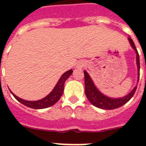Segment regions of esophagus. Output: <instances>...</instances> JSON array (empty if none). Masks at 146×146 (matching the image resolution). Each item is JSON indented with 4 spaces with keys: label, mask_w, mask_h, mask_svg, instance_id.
Segmentation results:
<instances>
[{
    "label": "esophagus",
    "mask_w": 146,
    "mask_h": 146,
    "mask_svg": "<svg viewBox=\"0 0 146 146\" xmlns=\"http://www.w3.org/2000/svg\"><path fill=\"white\" fill-rule=\"evenodd\" d=\"M85 64H86V63H85L84 61H82V60L77 62V64H76V67L79 69H82V67L85 66Z\"/></svg>",
    "instance_id": "esophagus-1"
}]
</instances>
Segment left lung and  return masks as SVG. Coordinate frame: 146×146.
<instances>
[{
    "label": "left lung",
    "mask_w": 146,
    "mask_h": 146,
    "mask_svg": "<svg viewBox=\"0 0 146 146\" xmlns=\"http://www.w3.org/2000/svg\"><path fill=\"white\" fill-rule=\"evenodd\" d=\"M129 44L131 45L132 48L135 50L136 54V64H137V70H138V79L137 82L139 80V68H140V64H139V56L138 51L136 50L133 41L132 40L131 38H128ZM85 75V93L86 96L89 102H91L94 106L97 107L98 108L105 109V110H112L116 109L123 106L127 102H129L131 99V98L133 96L134 93L136 90L137 86H135L132 89L131 92L126 95L123 97L121 98H111L105 96L99 91V89L96 86L94 83L93 80H92L91 76L87 73L86 71L84 70Z\"/></svg>",
    "instance_id": "8db88e82"
}]
</instances>
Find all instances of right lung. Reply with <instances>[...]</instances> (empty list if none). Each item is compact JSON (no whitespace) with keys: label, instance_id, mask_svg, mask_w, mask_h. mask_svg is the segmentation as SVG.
I'll list each match as a JSON object with an SVG mask.
<instances>
[{"label":"right lung","instance_id":"add662e5","mask_svg":"<svg viewBox=\"0 0 146 146\" xmlns=\"http://www.w3.org/2000/svg\"><path fill=\"white\" fill-rule=\"evenodd\" d=\"M73 73V70H70L66 71L60 76V78L57 82V84L53 89V90L50 92V93L44 98L42 99L38 100V101H27V100H24L23 98H20L18 96L13 93L12 92H10L12 95L14 96V98L18 101L19 102L22 103L24 105L31 108L33 109H43L49 108V107L52 106L55 103H57L59 99L61 97L62 94L64 92V83L66 82V80L68 79L70 75Z\"/></svg>","mask_w":146,"mask_h":146}]
</instances>
